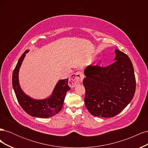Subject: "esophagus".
<instances>
[{
  "label": "esophagus",
  "mask_w": 148,
  "mask_h": 148,
  "mask_svg": "<svg viewBox=\"0 0 148 148\" xmlns=\"http://www.w3.org/2000/svg\"><path fill=\"white\" fill-rule=\"evenodd\" d=\"M84 76L82 71H77L70 78L69 84L72 88L75 87L79 83H82Z\"/></svg>",
  "instance_id": "obj_1"
}]
</instances>
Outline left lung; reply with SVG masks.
<instances>
[{"instance_id": "8db88e82", "label": "left lung", "mask_w": 148, "mask_h": 148, "mask_svg": "<svg viewBox=\"0 0 148 148\" xmlns=\"http://www.w3.org/2000/svg\"><path fill=\"white\" fill-rule=\"evenodd\" d=\"M115 53L114 64L106 67L89 65L84 71L85 106L96 117L117 115L135 95L136 79L132 62L117 49Z\"/></svg>"}]
</instances>
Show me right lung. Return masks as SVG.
<instances>
[{
  "label": "right lung",
  "mask_w": 148,
  "mask_h": 148,
  "mask_svg": "<svg viewBox=\"0 0 148 148\" xmlns=\"http://www.w3.org/2000/svg\"><path fill=\"white\" fill-rule=\"evenodd\" d=\"M29 50H26L19 59L13 70L12 75V85L17 100L23 109L32 117L39 118H49L56 115L63 107L66 92L69 91V78L60 79L51 96L44 99H35L23 92L19 83L18 73L22 62L26 53Z\"/></svg>",
  "instance_id": "obj_1"
}]
</instances>
